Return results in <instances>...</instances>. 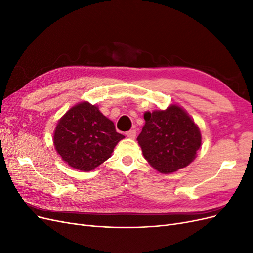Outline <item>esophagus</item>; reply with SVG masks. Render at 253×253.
<instances>
[{"mask_svg":"<svg viewBox=\"0 0 253 253\" xmlns=\"http://www.w3.org/2000/svg\"><path fill=\"white\" fill-rule=\"evenodd\" d=\"M136 134H137L136 129H131V131L126 132V136L128 137V138H132V139H134V138H135V137H136Z\"/></svg>","mask_w":253,"mask_h":253,"instance_id":"esophagus-1","label":"esophagus"}]
</instances>
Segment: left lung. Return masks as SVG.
Masks as SVG:
<instances>
[{
    "label": "left lung",
    "mask_w": 253,
    "mask_h": 253,
    "mask_svg": "<svg viewBox=\"0 0 253 253\" xmlns=\"http://www.w3.org/2000/svg\"><path fill=\"white\" fill-rule=\"evenodd\" d=\"M145 125L137 137L148 163L162 173L187 167L202 144L200 128L177 105L144 113Z\"/></svg>",
    "instance_id": "1"
}]
</instances>
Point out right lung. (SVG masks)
<instances>
[{"label": "right lung", "instance_id": "add662e5", "mask_svg": "<svg viewBox=\"0 0 253 253\" xmlns=\"http://www.w3.org/2000/svg\"><path fill=\"white\" fill-rule=\"evenodd\" d=\"M124 138L97 106L81 102L59 120L53 144L66 164L87 172L109 159L115 145Z\"/></svg>", "mask_w": 253, "mask_h": 253}]
</instances>
